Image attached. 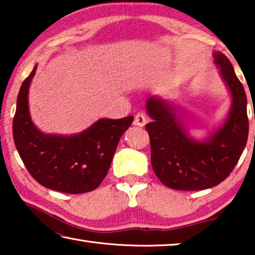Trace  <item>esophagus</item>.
Instances as JSON below:
<instances>
[{"instance_id": "obj_1", "label": "esophagus", "mask_w": 255, "mask_h": 255, "mask_svg": "<svg viewBox=\"0 0 255 255\" xmlns=\"http://www.w3.org/2000/svg\"><path fill=\"white\" fill-rule=\"evenodd\" d=\"M146 122H147V119H146V116L144 114H141V112H139V114H137L135 116L133 125H135V126H138V127H144L146 125Z\"/></svg>"}]
</instances>
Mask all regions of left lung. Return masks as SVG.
<instances>
[{
  "label": "left lung",
  "instance_id": "left-lung-1",
  "mask_svg": "<svg viewBox=\"0 0 255 255\" xmlns=\"http://www.w3.org/2000/svg\"><path fill=\"white\" fill-rule=\"evenodd\" d=\"M213 56L232 105L224 123L205 139L189 136L174 103L158 96L146 101V110L153 119L146 125L150 162L159 181L171 189L193 191L219 184L231 174L247 146V94L230 59L221 51H214Z\"/></svg>",
  "mask_w": 255,
  "mask_h": 255
}]
</instances>
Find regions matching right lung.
Returning a JSON list of instances; mask_svg holds the SVG:
<instances>
[{"label":"right lung","mask_w":255,"mask_h":255,"mask_svg":"<svg viewBox=\"0 0 255 255\" xmlns=\"http://www.w3.org/2000/svg\"><path fill=\"white\" fill-rule=\"evenodd\" d=\"M37 65L23 81L16 100L13 139L23 164L44 187L64 193H84L97 189L106 178L120 137L133 117L97 120L74 135L40 131L29 111V86Z\"/></svg>","instance_id":"obj_1"}]
</instances>
